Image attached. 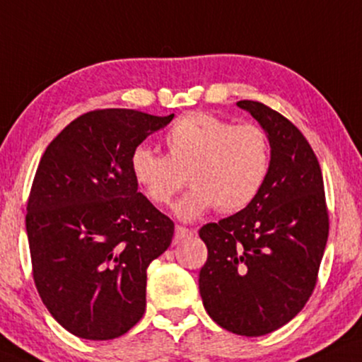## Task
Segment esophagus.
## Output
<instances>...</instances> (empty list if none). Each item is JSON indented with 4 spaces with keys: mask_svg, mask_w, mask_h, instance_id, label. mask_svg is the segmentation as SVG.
Masks as SVG:
<instances>
[{
    "mask_svg": "<svg viewBox=\"0 0 362 362\" xmlns=\"http://www.w3.org/2000/svg\"><path fill=\"white\" fill-rule=\"evenodd\" d=\"M193 233H194L193 230L186 228V226H181V225H177L176 228H174V242H181V240L188 238V236H191V235H193Z\"/></svg>",
    "mask_w": 362,
    "mask_h": 362,
    "instance_id": "1",
    "label": "esophagus"
}]
</instances>
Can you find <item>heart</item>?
Here are the masks:
<instances>
[{
    "label": "heart",
    "instance_id": "1",
    "mask_svg": "<svg viewBox=\"0 0 362 362\" xmlns=\"http://www.w3.org/2000/svg\"><path fill=\"white\" fill-rule=\"evenodd\" d=\"M166 156L139 146L131 173L146 196L168 206L186 180L193 188L177 203L185 220L208 209L235 213L255 199L272 166L269 132L258 124H236L208 112L182 115L164 136Z\"/></svg>",
    "mask_w": 362,
    "mask_h": 362
}]
</instances>
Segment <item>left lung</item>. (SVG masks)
Instances as JSON below:
<instances>
[{
  "label": "left lung",
  "mask_w": 362,
  "mask_h": 362,
  "mask_svg": "<svg viewBox=\"0 0 362 362\" xmlns=\"http://www.w3.org/2000/svg\"><path fill=\"white\" fill-rule=\"evenodd\" d=\"M269 132L272 166L242 211L199 228L208 258L199 293L209 317L238 336L258 337L290 322L315 285L329 236L322 171L304 134L255 100H240Z\"/></svg>",
  "instance_id": "obj_1"
}]
</instances>
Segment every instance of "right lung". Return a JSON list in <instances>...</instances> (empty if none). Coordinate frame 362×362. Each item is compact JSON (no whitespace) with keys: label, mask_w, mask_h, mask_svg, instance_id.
Listing matches in <instances>:
<instances>
[{"label":"right lung","mask_w":362,"mask_h":362,"mask_svg":"<svg viewBox=\"0 0 362 362\" xmlns=\"http://www.w3.org/2000/svg\"><path fill=\"white\" fill-rule=\"evenodd\" d=\"M173 117L90 110L40 159L26 204L31 274L74 336L109 341L144 315L146 270L171 245L174 223L137 191L131 154Z\"/></svg>","instance_id":"add662e5"}]
</instances>
